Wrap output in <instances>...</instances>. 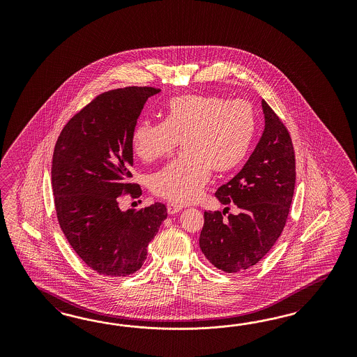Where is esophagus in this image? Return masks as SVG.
Segmentation results:
<instances>
[{
	"mask_svg": "<svg viewBox=\"0 0 357 357\" xmlns=\"http://www.w3.org/2000/svg\"><path fill=\"white\" fill-rule=\"evenodd\" d=\"M179 211H182V206H176V204H173V203L167 204V213H169V215H175V213H178Z\"/></svg>",
	"mask_w": 357,
	"mask_h": 357,
	"instance_id": "obj_1",
	"label": "esophagus"
}]
</instances>
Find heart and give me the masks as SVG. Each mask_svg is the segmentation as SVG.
<instances>
[{"instance_id":"1","label":"heart","mask_w":357,"mask_h":357,"mask_svg":"<svg viewBox=\"0 0 357 357\" xmlns=\"http://www.w3.org/2000/svg\"><path fill=\"white\" fill-rule=\"evenodd\" d=\"M255 128L249 102L184 94L167 102L162 123H137L130 144L141 161L154 162L172 154L182 141L183 158L151 175V190L173 204L185 206L199 199L211 170L227 174L241 165Z\"/></svg>"}]
</instances>
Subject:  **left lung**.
Wrapping results in <instances>:
<instances>
[{
  "label": "left lung",
  "mask_w": 357,
  "mask_h": 357,
  "mask_svg": "<svg viewBox=\"0 0 357 357\" xmlns=\"http://www.w3.org/2000/svg\"><path fill=\"white\" fill-rule=\"evenodd\" d=\"M264 130L242 170L216 191L238 215L204 212L199 245L216 268L236 273L251 268L266 257L280 237L292 204L296 158L291 135L263 99Z\"/></svg>",
  "instance_id": "1"
}]
</instances>
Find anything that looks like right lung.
<instances>
[{
	"label": "right lung",
	"instance_id": "add662e5",
	"mask_svg": "<svg viewBox=\"0 0 357 357\" xmlns=\"http://www.w3.org/2000/svg\"><path fill=\"white\" fill-rule=\"evenodd\" d=\"M160 89L130 86L99 94L65 124L54 145L52 191L60 227L77 255L108 278L128 276L144 264L148 245L167 217L154 203L123 212L130 183L135 128L148 98Z\"/></svg>",
	"mask_w": 357,
	"mask_h": 357
}]
</instances>
